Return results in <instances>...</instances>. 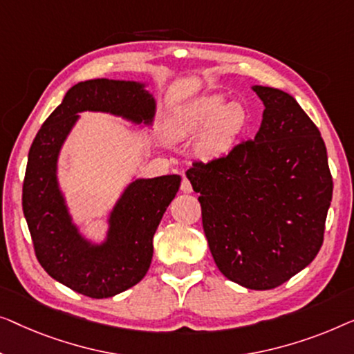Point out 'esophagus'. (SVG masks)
Returning <instances> with one entry per match:
<instances>
[{
    "instance_id": "34e87169",
    "label": "esophagus",
    "mask_w": 354,
    "mask_h": 354,
    "mask_svg": "<svg viewBox=\"0 0 354 354\" xmlns=\"http://www.w3.org/2000/svg\"><path fill=\"white\" fill-rule=\"evenodd\" d=\"M181 191H183L184 194L192 192V184H191V181H189V179H187L186 176H184L183 181H181Z\"/></svg>"
}]
</instances>
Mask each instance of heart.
<instances>
[{"label": "heart", "instance_id": "obj_1", "mask_svg": "<svg viewBox=\"0 0 354 354\" xmlns=\"http://www.w3.org/2000/svg\"><path fill=\"white\" fill-rule=\"evenodd\" d=\"M250 122L241 102L226 104L221 94H208L184 104L170 122V133L176 139L194 138L201 131L196 152L205 160L227 156L236 147Z\"/></svg>", "mask_w": 354, "mask_h": 354}]
</instances>
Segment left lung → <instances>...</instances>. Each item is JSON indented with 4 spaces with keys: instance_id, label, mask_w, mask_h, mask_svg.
<instances>
[{
    "instance_id": "obj_1",
    "label": "left lung",
    "mask_w": 354,
    "mask_h": 354,
    "mask_svg": "<svg viewBox=\"0 0 354 354\" xmlns=\"http://www.w3.org/2000/svg\"><path fill=\"white\" fill-rule=\"evenodd\" d=\"M265 104L255 139L187 170L218 270L252 290L287 282L324 242L333 181L324 139L290 94L253 86Z\"/></svg>"
}]
</instances>
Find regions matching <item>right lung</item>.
<instances>
[{"mask_svg":"<svg viewBox=\"0 0 354 354\" xmlns=\"http://www.w3.org/2000/svg\"><path fill=\"white\" fill-rule=\"evenodd\" d=\"M97 111L151 123L156 102L134 82L96 78L68 89L44 120L28 152L22 208L39 265L64 286L89 298H109L136 286L151 266L156 234L181 178L136 179L111 215L109 237L91 245L72 225L57 187L56 162L78 112Z\"/></svg>","mask_w":354,"mask_h":354,"instance_id":"add662e5","label":"right lung"}]
</instances>
